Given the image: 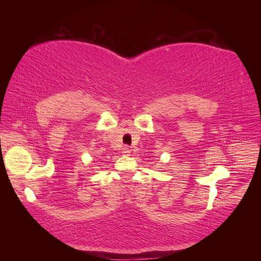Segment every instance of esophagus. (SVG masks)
I'll return each instance as SVG.
<instances>
[{
    "instance_id": "obj_1",
    "label": "esophagus",
    "mask_w": 261,
    "mask_h": 261,
    "mask_svg": "<svg viewBox=\"0 0 261 261\" xmlns=\"http://www.w3.org/2000/svg\"><path fill=\"white\" fill-rule=\"evenodd\" d=\"M122 152L124 153V155H129V154L131 153V149L127 147V146H125V147H123V151Z\"/></svg>"
}]
</instances>
